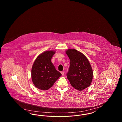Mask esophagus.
<instances>
[{"label": "esophagus", "instance_id": "esophagus-1", "mask_svg": "<svg viewBox=\"0 0 122 122\" xmlns=\"http://www.w3.org/2000/svg\"><path fill=\"white\" fill-rule=\"evenodd\" d=\"M61 73L62 74V76H64V71H62V72H61Z\"/></svg>", "mask_w": 122, "mask_h": 122}]
</instances>
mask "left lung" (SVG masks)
Listing matches in <instances>:
<instances>
[{
    "instance_id": "8db88e82",
    "label": "left lung",
    "mask_w": 122,
    "mask_h": 122,
    "mask_svg": "<svg viewBox=\"0 0 122 122\" xmlns=\"http://www.w3.org/2000/svg\"><path fill=\"white\" fill-rule=\"evenodd\" d=\"M66 53L70 61L66 76L71 86L79 91L89 87L92 80L93 71L87 58L76 49H69Z\"/></svg>"
}]
</instances>
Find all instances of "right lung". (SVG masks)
Instances as JSON below:
<instances>
[{
	"label": "right lung",
	"mask_w": 122,
	"mask_h": 122,
	"mask_svg": "<svg viewBox=\"0 0 122 122\" xmlns=\"http://www.w3.org/2000/svg\"><path fill=\"white\" fill-rule=\"evenodd\" d=\"M55 52L53 51H47L42 53L36 58L33 64L32 81L35 86L39 89H49L62 76L51 62Z\"/></svg>",
	"instance_id": "add662e5"
}]
</instances>
